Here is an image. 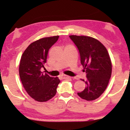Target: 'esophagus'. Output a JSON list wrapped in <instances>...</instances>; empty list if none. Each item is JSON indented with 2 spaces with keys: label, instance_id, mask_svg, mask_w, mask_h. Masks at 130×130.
I'll return each mask as SVG.
<instances>
[{
  "label": "esophagus",
  "instance_id": "34e87169",
  "mask_svg": "<svg viewBox=\"0 0 130 130\" xmlns=\"http://www.w3.org/2000/svg\"><path fill=\"white\" fill-rule=\"evenodd\" d=\"M60 76L61 78H63V79H70V78H71L70 76H69L68 75H61Z\"/></svg>",
  "mask_w": 130,
  "mask_h": 130
}]
</instances>
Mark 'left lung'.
<instances>
[{
	"instance_id": "obj_1",
	"label": "left lung",
	"mask_w": 130,
	"mask_h": 130,
	"mask_svg": "<svg viewBox=\"0 0 130 130\" xmlns=\"http://www.w3.org/2000/svg\"><path fill=\"white\" fill-rule=\"evenodd\" d=\"M78 49L80 61L87 73L86 84L82 91L77 93L82 99L91 101L96 99L106 90L111 75L110 55L105 47L96 39L88 36L70 35Z\"/></svg>"
}]
</instances>
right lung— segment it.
Masks as SVG:
<instances>
[{
  "instance_id": "obj_1",
  "label": "right lung",
  "mask_w": 130,
  "mask_h": 130,
  "mask_svg": "<svg viewBox=\"0 0 130 130\" xmlns=\"http://www.w3.org/2000/svg\"><path fill=\"white\" fill-rule=\"evenodd\" d=\"M58 37H45L32 42L20 59L19 75L22 83L29 96L38 102H47L54 97L60 82L58 77H52L41 71L47 61L49 49Z\"/></svg>"
}]
</instances>
